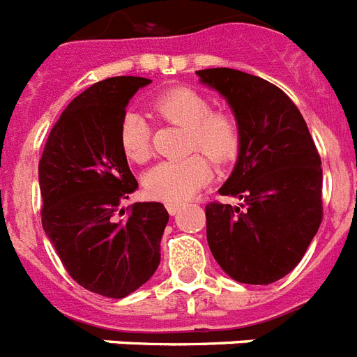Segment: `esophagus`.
<instances>
[{
	"mask_svg": "<svg viewBox=\"0 0 357 357\" xmlns=\"http://www.w3.org/2000/svg\"><path fill=\"white\" fill-rule=\"evenodd\" d=\"M166 208H167V211H169V215H175L176 211L181 210V204H178V202H167Z\"/></svg>",
	"mask_w": 357,
	"mask_h": 357,
	"instance_id": "34e87169",
	"label": "esophagus"
}]
</instances>
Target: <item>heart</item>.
Masks as SVG:
<instances>
[{"mask_svg": "<svg viewBox=\"0 0 357 357\" xmlns=\"http://www.w3.org/2000/svg\"><path fill=\"white\" fill-rule=\"evenodd\" d=\"M149 109L155 119L188 129L185 151L193 153L184 160L160 162L146 173L144 188L151 199L184 202L211 178V164L206 156L219 166L237 157L243 137L238 119L228 109H213L210 94L178 85L157 94ZM119 142L123 157L132 164H144L151 157L149 126L140 114L123 116Z\"/></svg>", "mask_w": 357, "mask_h": 357, "instance_id": "obj_1", "label": "heart"}]
</instances>
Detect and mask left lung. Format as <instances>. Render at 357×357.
I'll return each instance as SVG.
<instances>
[{"label": "left lung", "instance_id": "1", "mask_svg": "<svg viewBox=\"0 0 357 357\" xmlns=\"http://www.w3.org/2000/svg\"><path fill=\"white\" fill-rule=\"evenodd\" d=\"M229 102L241 123L238 160L220 195L206 204L215 261L246 284H272L299 264L323 220L321 157L296 104L278 85L243 70H197Z\"/></svg>", "mask_w": 357, "mask_h": 357}]
</instances>
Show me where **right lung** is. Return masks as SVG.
<instances>
[{"label":"right lung","instance_id":"obj_1","mask_svg":"<svg viewBox=\"0 0 357 357\" xmlns=\"http://www.w3.org/2000/svg\"><path fill=\"white\" fill-rule=\"evenodd\" d=\"M151 82L114 76L78 94L52 126L40 164L41 226L61 264L85 290L122 299L160 264L167 225L160 202L116 210L138 188L119 142L126 105Z\"/></svg>","mask_w":357,"mask_h":357}]
</instances>
